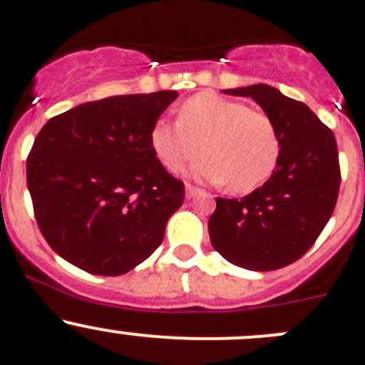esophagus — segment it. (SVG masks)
Listing matches in <instances>:
<instances>
[{
    "instance_id": "1",
    "label": "esophagus",
    "mask_w": 365,
    "mask_h": 365,
    "mask_svg": "<svg viewBox=\"0 0 365 365\" xmlns=\"http://www.w3.org/2000/svg\"><path fill=\"white\" fill-rule=\"evenodd\" d=\"M200 193V190L193 185H186V199H193V197Z\"/></svg>"
}]
</instances>
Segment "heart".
I'll list each match as a JSON object with an SVG mask.
<instances>
[{"label":"heart","mask_w":365,"mask_h":365,"mask_svg":"<svg viewBox=\"0 0 365 365\" xmlns=\"http://www.w3.org/2000/svg\"><path fill=\"white\" fill-rule=\"evenodd\" d=\"M150 145L170 172H179L204 150L207 155L193 173L217 185L229 182L237 193L259 188L279 159V138L265 113L211 91L180 103L175 123L155 121Z\"/></svg>","instance_id":"obj_1"}]
</instances>
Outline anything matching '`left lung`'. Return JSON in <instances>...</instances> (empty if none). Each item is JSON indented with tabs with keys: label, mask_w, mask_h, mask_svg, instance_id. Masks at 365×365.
I'll use <instances>...</instances> for the list:
<instances>
[{
	"label": "left lung",
	"mask_w": 365,
	"mask_h": 365,
	"mask_svg": "<svg viewBox=\"0 0 365 365\" xmlns=\"http://www.w3.org/2000/svg\"><path fill=\"white\" fill-rule=\"evenodd\" d=\"M249 96L272 120L279 159L265 185L242 199H217L210 217L215 251L247 270H276L299 259L335 210L341 166L333 133L303 102L255 84L225 89Z\"/></svg>",
	"instance_id": "8db88e82"
}]
</instances>
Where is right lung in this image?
I'll return each mask as SVG.
<instances>
[{"label": "right lung", "instance_id": "obj_1", "mask_svg": "<svg viewBox=\"0 0 365 365\" xmlns=\"http://www.w3.org/2000/svg\"><path fill=\"white\" fill-rule=\"evenodd\" d=\"M177 96H109L41 128L26 159V185L43 237L66 262L120 276L161 245L185 185L155 158L150 130Z\"/></svg>", "mask_w": 365, "mask_h": 365}]
</instances>
